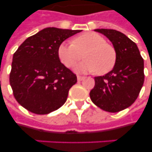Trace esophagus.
<instances>
[{
  "label": "esophagus",
  "mask_w": 152,
  "mask_h": 152,
  "mask_svg": "<svg viewBox=\"0 0 152 152\" xmlns=\"http://www.w3.org/2000/svg\"><path fill=\"white\" fill-rule=\"evenodd\" d=\"M84 77L83 76H77V80L78 81H81L82 80H83Z\"/></svg>",
  "instance_id": "34e87169"
}]
</instances>
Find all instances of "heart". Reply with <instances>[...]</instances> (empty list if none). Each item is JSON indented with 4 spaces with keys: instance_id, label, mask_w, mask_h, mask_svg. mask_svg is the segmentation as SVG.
<instances>
[{
    "instance_id": "obj_1",
    "label": "heart",
    "mask_w": 152,
    "mask_h": 152,
    "mask_svg": "<svg viewBox=\"0 0 152 152\" xmlns=\"http://www.w3.org/2000/svg\"><path fill=\"white\" fill-rule=\"evenodd\" d=\"M58 57L68 68L74 66L84 56L85 61L75 67L80 73L105 74L113 69L117 60L115 49L100 34L88 32L75 39L72 42H64L58 47Z\"/></svg>"
}]
</instances>
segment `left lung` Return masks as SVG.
I'll return each mask as SVG.
<instances>
[{"label":"left lung","instance_id":"obj_1","mask_svg":"<svg viewBox=\"0 0 152 152\" xmlns=\"http://www.w3.org/2000/svg\"><path fill=\"white\" fill-rule=\"evenodd\" d=\"M95 31L112 42L117 60L110 72L95 77L91 99L103 110L119 112L131 106L139 95L144 81V59L137 44L121 32L112 29Z\"/></svg>","mask_w":152,"mask_h":152}]
</instances>
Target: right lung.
<instances>
[{
  "label": "right lung",
  "mask_w": 152,
  "mask_h": 152,
  "mask_svg": "<svg viewBox=\"0 0 152 152\" xmlns=\"http://www.w3.org/2000/svg\"><path fill=\"white\" fill-rule=\"evenodd\" d=\"M80 31L46 27L20 45L13 54L9 82L23 107L47 114L64 105L77 78L60 61L57 51L65 39Z\"/></svg>",
  "instance_id": "1"
}]
</instances>
